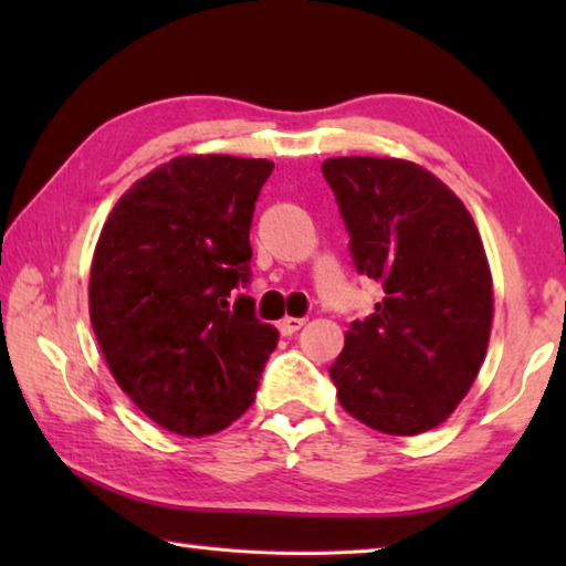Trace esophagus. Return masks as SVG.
I'll list each match as a JSON object with an SVG mask.
<instances>
[{"label": "esophagus", "instance_id": "esophagus-1", "mask_svg": "<svg viewBox=\"0 0 566 566\" xmlns=\"http://www.w3.org/2000/svg\"><path fill=\"white\" fill-rule=\"evenodd\" d=\"M304 322H306V319H300V317H284V319L280 322V332L284 334V337H292L294 332H300V329L304 327Z\"/></svg>", "mask_w": 566, "mask_h": 566}]
</instances>
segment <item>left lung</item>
<instances>
[{"label": "left lung", "instance_id": "obj_1", "mask_svg": "<svg viewBox=\"0 0 566 566\" xmlns=\"http://www.w3.org/2000/svg\"><path fill=\"white\" fill-rule=\"evenodd\" d=\"M322 171L354 264L385 286L329 369L339 405L377 432H429L472 389L490 344L494 290L482 237L462 199L415 161L332 157Z\"/></svg>", "mask_w": 566, "mask_h": 566}]
</instances>
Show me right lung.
I'll use <instances>...</instances> for the list:
<instances>
[{
    "mask_svg": "<svg viewBox=\"0 0 566 566\" xmlns=\"http://www.w3.org/2000/svg\"><path fill=\"white\" fill-rule=\"evenodd\" d=\"M270 159L181 155L134 181L102 227L90 319L119 389L167 432L247 411L280 332L254 317L249 227Z\"/></svg>",
    "mask_w": 566,
    "mask_h": 566,
    "instance_id": "right-lung-1",
    "label": "right lung"
}]
</instances>
